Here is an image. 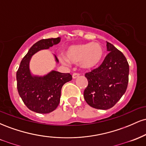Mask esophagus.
I'll use <instances>...</instances> for the list:
<instances>
[{"label": "esophagus", "instance_id": "esophagus-1", "mask_svg": "<svg viewBox=\"0 0 146 146\" xmlns=\"http://www.w3.org/2000/svg\"><path fill=\"white\" fill-rule=\"evenodd\" d=\"M79 76H80V73H74L73 74V75H72V77H73V79L78 78Z\"/></svg>", "mask_w": 146, "mask_h": 146}]
</instances>
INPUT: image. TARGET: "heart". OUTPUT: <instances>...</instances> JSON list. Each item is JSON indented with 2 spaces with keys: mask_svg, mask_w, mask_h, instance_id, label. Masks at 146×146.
Returning a JSON list of instances; mask_svg holds the SVG:
<instances>
[{
  "mask_svg": "<svg viewBox=\"0 0 146 146\" xmlns=\"http://www.w3.org/2000/svg\"><path fill=\"white\" fill-rule=\"evenodd\" d=\"M104 48L98 42L72 45L65 51V56L59 57L63 64L69 62L80 64L83 68L90 69L96 67L101 62L104 56Z\"/></svg>",
  "mask_w": 146,
  "mask_h": 146,
  "instance_id": "1",
  "label": "heart"
}]
</instances>
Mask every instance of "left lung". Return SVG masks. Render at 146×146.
<instances>
[{
	"instance_id": "1",
	"label": "left lung",
	"mask_w": 146,
	"mask_h": 146,
	"mask_svg": "<svg viewBox=\"0 0 146 146\" xmlns=\"http://www.w3.org/2000/svg\"><path fill=\"white\" fill-rule=\"evenodd\" d=\"M109 53L98 68L85 74L88 86L84 92L85 101L97 109L113 107L124 94L128 84L129 64L124 55L107 42Z\"/></svg>"
}]
</instances>
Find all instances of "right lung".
Wrapping results in <instances>:
<instances>
[{"instance_id": "obj_1", "label": "right lung", "mask_w": 146, "mask_h": 146, "mask_svg": "<svg viewBox=\"0 0 146 146\" xmlns=\"http://www.w3.org/2000/svg\"><path fill=\"white\" fill-rule=\"evenodd\" d=\"M60 37L42 39L29 48L22 60L16 72L17 88L22 100L29 110L38 113L45 114L53 111L59 105L62 87L71 81L70 73H62L52 71L43 77L31 75L29 62L31 56L42 49H47L60 42ZM56 62L58 59L55 56Z\"/></svg>"}]
</instances>
